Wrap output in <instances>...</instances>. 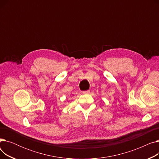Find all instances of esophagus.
Listing matches in <instances>:
<instances>
[{
  "mask_svg": "<svg viewBox=\"0 0 159 159\" xmlns=\"http://www.w3.org/2000/svg\"><path fill=\"white\" fill-rule=\"evenodd\" d=\"M90 93V91L89 90H87V91H82V93L83 94H89Z\"/></svg>",
  "mask_w": 159,
  "mask_h": 159,
  "instance_id": "obj_1",
  "label": "esophagus"
}]
</instances>
